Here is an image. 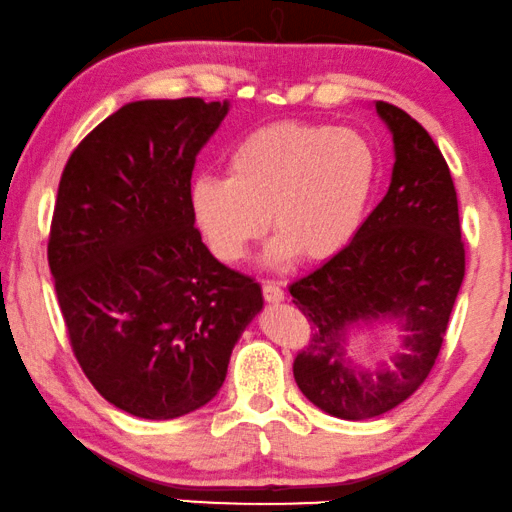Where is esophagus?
Returning <instances> with one entry per match:
<instances>
[{"instance_id":"esophagus-1","label":"esophagus","mask_w":512,"mask_h":512,"mask_svg":"<svg viewBox=\"0 0 512 512\" xmlns=\"http://www.w3.org/2000/svg\"><path fill=\"white\" fill-rule=\"evenodd\" d=\"M262 292H264V299L269 301V304H280V301L285 299L283 287H280L278 283H273V280H266V283L262 285Z\"/></svg>"}]
</instances>
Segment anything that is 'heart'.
Returning a JSON list of instances; mask_svg holds the SVG:
<instances>
[{"mask_svg":"<svg viewBox=\"0 0 512 512\" xmlns=\"http://www.w3.org/2000/svg\"><path fill=\"white\" fill-rule=\"evenodd\" d=\"M227 178L190 187L194 227L220 262L246 259L271 222L266 262L301 253L336 255L362 227L378 178V155L355 129L276 122L255 129L227 155ZM270 218H265V213Z\"/></svg>","mask_w":512,"mask_h":512,"instance_id":"1","label":"heart"}]
</instances>
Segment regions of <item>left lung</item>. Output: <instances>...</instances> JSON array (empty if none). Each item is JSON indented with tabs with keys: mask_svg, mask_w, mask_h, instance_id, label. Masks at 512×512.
<instances>
[{
	"mask_svg": "<svg viewBox=\"0 0 512 512\" xmlns=\"http://www.w3.org/2000/svg\"><path fill=\"white\" fill-rule=\"evenodd\" d=\"M394 141L390 190L348 246L290 285L311 322L294 359L304 397L341 420H369L397 408L429 376L464 280V241L448 162L420 122L376 102ZM399 321L402 352L380 370L344 355L350 328Z\"/></svg>",
	"mask_w": 512,
	"mask_h": 512,
	"instance_id": "1",
	"label": "left lung"
}]
</instances>
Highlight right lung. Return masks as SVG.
<instances>
[{
    "mask_svg": "<svg viewBox=\"0 0 512 512\" xmlns=\"http://www.w3.org/2000/svg\"><path fill=\"white\" fill-rule=\"evenodd\" d=\"M229 102L143 99L97 125L62 171L48 266L71 350L95 390L143 420L211 401L262 287L211 255L192 169Z\"/></svg>",
    "mask_w": 512,
    "mask_h": 512,
    "instance_id": "obj_1",
    "label": "right lung"
}]
</instances>
